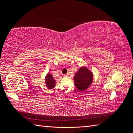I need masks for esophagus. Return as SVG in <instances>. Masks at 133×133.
<instances>
[{"mask_svg": "<svg viewBox=\"0 0 133 133\" xmlns=\"http://www.w3.org/2000/svg\"><path fill=\"white\" fill-rule=\"evenodd\" d=\"M68 76H69V75H68V74H65V75H64V77H68Z\"/></svg>", "mask_w": 133, "mask_h": 133, "instance_id": "1", "label": "esophagus"}]
</instances>
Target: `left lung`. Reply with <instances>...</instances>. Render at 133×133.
<instances>
[{"label":"left lung","mask_w":133,"mask_h":133,"mask_svg":"<svg viewBox=\"0 0 133 133\" xmlns=\"http://www.w3.org/2000/svg\"><path fill=\"white\" fill-rule=\"evenodd\" d=\"M75 87L80 91L87 89L92 82V74L85 68H80L74 77Z\"/></svg>","instance_id":"left-lung-1"}]
</instances>
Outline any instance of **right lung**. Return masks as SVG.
Listing matches in <instances>:
<instances>
[{
    "label": "right lung",
    "mask_w": 133,
    "mask_h": 133,
    "mask_svg": "<svg viewBox=\"0 0 133 133\" xmlns=\"http://www.w3.org/2000/svg\"><path fill=\"white\" fill-rule=\"evenodd\" d=\"M46 84L49 89H53L55 87V80L50 74H48L46 76Z\"/></svg>",
    "instance_id": "obj_1"
}]
</instances>
